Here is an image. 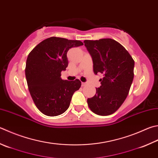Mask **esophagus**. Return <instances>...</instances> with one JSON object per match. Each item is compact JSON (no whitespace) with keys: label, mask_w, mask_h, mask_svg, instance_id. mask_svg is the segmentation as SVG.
<instances>
[{"label":"esophagus","mask_w":158,"mask_h":158,"mask_svg":"<svg viewBox=\"0 0 158 158\" xmlns=\"http://www.w3.org/2000/svg\"><path fill=\"white\" fill-rule=\"evenodd\" d=\"M87 85V83L86 82H82V87H85V86Z\"/></svg>","instance_id":"1"}]
</instances>
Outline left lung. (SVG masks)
I'll return each instance as SVG.
<instances>
[{
  "label": "left lung",
  "mask_w": 158,
  "mask_h": 158,
  "mask_svg": "<svg viewBox=\"0 0 158 158\" xmlns=\"http://www.w3.org/2000/svg\"><path fill=\"white\" fill-rule=\"evenodd\" d=\"M91 55L94 72L103 74L100 87L87 103L92 111L99 115H109L120 108L131 86L135 62L121 44L111 38L84 41Z\"/></svg>",
  "instance_id": "left-lung-1"
}]
</instances>
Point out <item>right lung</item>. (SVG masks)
Returning a JSON list of instances; mask_svg holds the SVG:
<instances>
[{
  "label": "right lung",
  "instance_id": "right-lung-1",
  "mask_svg": "<svg viewBox=\"0 0 158 158\" xmlns=\"http://www.w3.org/2000/svg\"><path fill=\"white\" fill-rule=\"evenodd\" d=\"M80 40L51 37L44 40L29 53L25 76L29 93L35 106L43 114L57 116L69 108L74 92L81 82L63 80L61 71L68 66L67 52L82 45Z\"/></svg>",
  "mask_w": 158,
  "mask_h": 158
}]
</instances>
